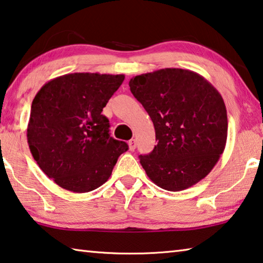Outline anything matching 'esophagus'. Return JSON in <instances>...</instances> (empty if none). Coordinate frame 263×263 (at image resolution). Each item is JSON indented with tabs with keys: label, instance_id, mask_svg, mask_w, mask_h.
Instances as JSON below:
<instances>
[{
	"label": "esophagus",
	"instance_id": "esophagus-1",
	"mask_svg": "<svg viewBox=\"0 0 263 263\" xmlns=\"http://www.w3.org/2000/svg\"><path fill=\"white\" fill-rule=\"evenodd\" d=\"M128 144H129V149H130L132 152H133V150H135V149H136V140L132 139L130 141L128 142Z\"/></svg>",
	"mask_w": 263,
	"mask_h": 263
}]
</instances>
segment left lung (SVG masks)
<instances>
[{
	"label": "left lung",
	"mask_w": 263,
	"mask_h": 263,
	"mask_svg": "<svg viewBox=\"0 0 263 263\" xmlns=\"http://www.w3.org/2000/svg\"><path fill=\"white\" fill-rule=\"evenodd\" d=\"M129 87L154 123L157 145L140 163L153 182L182 191L210 174L223 153L227 111L204 77L183 68L136 76Z\"/></svg>",
	"instance_id": "1"
}]
</instances>
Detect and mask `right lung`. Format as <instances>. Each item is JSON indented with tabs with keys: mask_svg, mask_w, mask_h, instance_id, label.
<instances>
[{
	"mask_svg": "<svg viewBox=\"0 0 263 263\" xmlns=\"http://www.w3.org/2000/svg\"><path fill=\"white\" fill-rule=\"evenodd\" d=\"M123 74L70 73L46 83L34 97L27 137L47 177L72 192H89L110 177L128 144L109 135L101 114Z\"/></svg>",
	"mask_w": 263,
	"mask_h": 263,
	"instance_id": "add662e5",
	"label": "right lung"
}]
</instances>
